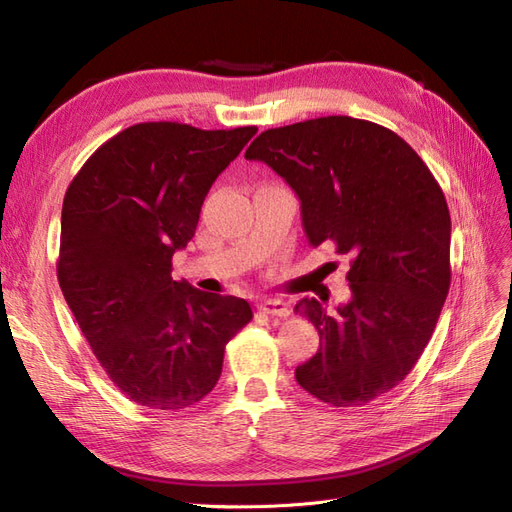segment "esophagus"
Masks as SVG:
<instances>
[{
    "instance_id": "esophagus-1",
    "label": "esophagus",
    "mask_w": 512,
    "mask_h": 512,
    "mask_svg": "<svg viewBox=\"0 0 512 512\" xmlns=\"http://www.w3.org/2000/svg\"><path fill=\"white\" fill-rule=\"evenodd\" d=\"M258 309L262 314H269V316H280V318H286V316H290V305L288 303H284V301H280V299H262L260 303H258Z\"/></svg>"
}]
</instances>
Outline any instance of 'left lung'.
<instances>
[{"label": "left lung", "instance_id": "left-lung-1", "mask_svg": "<svg viewBox=\"0 0 512 512\" xmlns=\"http://www.w3.org/2000/svg\"><path fill=\"white\" fill-rule=\"evenodd\" d=\"M245 158L269 164L297 192L309 243L350 256L352 297L337 314L316 299L294 307L320 335L297 382L335 408L389 393L423 354L451 286L440 183L393 130L346 115L265 130Z\"/></svg>", "mask_w": 512, "mask_h": 512}]
</instances>
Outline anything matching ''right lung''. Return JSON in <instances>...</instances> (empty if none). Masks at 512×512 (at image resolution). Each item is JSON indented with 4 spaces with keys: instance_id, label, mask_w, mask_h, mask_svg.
Returning a JSON list of instances; mask_svg holds the SVG:
<instances>
[{
    "instance_id": "add662e5",
    "label": "right lung",
    "mask_w": 512,
    "mask_h": 512,
    "mask_svg": "<svg viewBox=\"0 0 512 512\" xmlns=\"http://www.w3.org/2000/svg\"><path fill=\"white\" fill-rule=\"evenodd\" d=\"M256 132L136 123L68 185L59 288L106 376L138 406H196L220 380L226 344L252 320L245 299L196 290L170 271L213 181Z\"/></svg>"
}]
</instances>
